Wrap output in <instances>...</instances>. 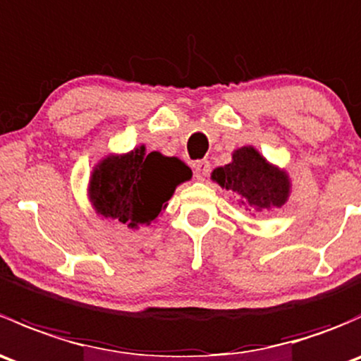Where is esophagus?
<instances>
[{
	"mask_svg": "<svg viewBox=\"0 0 361 361\" xmlns=\"http://www.w3.org/2000/svg\"><path fill=\"white\" fill-rule=\"evenodd\" d=\"M209 171H211V164L207 162V160H199V162H195L194 173H195V178H197L199 181H202L204 178L209 174Z\"/></svg>",
	"mask_w": 361,
	"mask_h": 361,
	"instance_id": "1",
	"label": "esophagus"
}]
</instances>
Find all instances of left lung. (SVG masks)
Segmentation results:
<instances>
[{
  "label": "left lung",
  "instance_id": "left-lung-1",
  "mask_svg": "<svg viewBox=\"0 0 361 361\" xmlns=\"http://www.w3.org/2000/svg\"><path fill=\"white\" fill-rule=\"evenodd\" d=\"M211 180L238 195L241 206L257 213L281 207L292 188L286 171L269 164L253 147L238 148L232 154V162L216 167Z\"/></svg>",
  "mask_w": 361,
  "mask_h": 361
}]
</instances>
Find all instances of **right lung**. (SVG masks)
I'll return each mask as SVG.
<instances>
[{
    "label": "right lung",
    "instance_id": "right-lung-1",
    "mask_svg": "<svg viewBox=\"0 0 361 361\" xmlns=\"http://www.w3.org/2000/svg\"><path fill=\"white\" fill-rule=\"evenodd\" d=\"M190 178V167L180 159L147 152L141 145L129 154L108 155L94 167L89 201L101 216L140 228L157 220L178 185Z\"/></svg>",
    "mask_w": 361,
    "mask_h": 361
}]
</instances>
